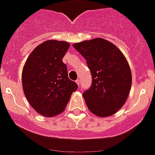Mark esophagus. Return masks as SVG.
I'll list each match as a JSON object with an SVG mask.
<instances>
[{
	"label": "esophagus",
	"instance_id": "obj_1",
	"mask_svg": "<svg viewBox=\"0 0 155 155\" xmlns=\"http://www.w3.org/2000/svg\"><path fill=\"white\" fill-rule=\"evenodd\" d=\"M75 83H76V84H77V85H80V79H77V80H75Z\"/></svg>",
	"mask_w": 155,
	"mask_h": 155
}]
</instances>
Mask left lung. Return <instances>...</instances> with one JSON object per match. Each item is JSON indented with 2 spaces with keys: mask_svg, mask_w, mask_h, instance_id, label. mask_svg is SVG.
<instances>
[{
  "mask_svg": "<svg viewBox=\"0 0 155 155\" xmlns=\"http://www.w3.org/2000/svg\"><path fill=\"white\" fill-rule=\"evenodd\" d=\"M73 47L85 58L92 75L91 86L83 93L89 110L101 118L115 114L125 104L132 83L123 52L103 38L76 43Z\"/></svg>",
  "mask_w": 155,
  "mask_h": 155,
  "instance_id": "1",
  "label": "left lung"
}]
</instances>
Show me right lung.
Masks as SVG:
<instances>
[{
    "label": "right lung",
    "mask_w": 155,
    "mask_h": 155,
    "mask_svg": "<svg viewBox=\"0 0 155 155\" xmlns=\"http://www.w3.org/2000/svg\"><path fill=\"white\" fill-rule=\"evenodd\" d=\"M70 47L66 41L49 40L39 45L28 57L22 70V87L34 110L45 117L64 110L78 86L68 79L63 57Z\"/></svg>",
    "instance_id": "add662e5"
}]
</instances>
